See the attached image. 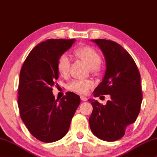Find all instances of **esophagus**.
Returning <instances> with one entry per match:
<instances>
[{
	"label": "esophagus",
	"mask_w": 157,
	"mask_h": 157,
	"mask_svg": "<svg viewBox=\"0 0 157 157\" xmlns=\"http://www.w3.org/2000/svg\"><path fill=\"white\" fill-rule=\"evenodd\" d=\"M80 98L81 100L83 101H88V98L84 96H80Z\"/></svg>",
	"instance_id": "obj_1"
}]
</instances>
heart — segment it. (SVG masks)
Returning <instances> with one entry per match:
<instances>
[{
	"label": "heart",
	"instance_id": "obj_1",
	"mask_svg": "<svg viewBox=\"0 0 157 157\" xmlns=\"http://www.w3.org/2000/svg\"><path fill=\"white\" fill-rule=\"evenodd\" d=\"M74 53L78 58L84 61L89 68L94 71L97 69L101 63V58L99 53L90 46H80L77 48ZM70 67V59L66 54H62L57 61L56 69L59 75L67 77L69 75ZM93 86V82L90 80H73L69 83L68 88L72 92L78 94H86L89 89Z\"/></svg>",
	"mask_w": 157,
	"mask_h": 157
}]
</instances>
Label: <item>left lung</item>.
<instances>
[{
  "mask_svg": "<svg viewBox=\"0 0 157 157\" xmlns=\"http://www.w3.org/2000/svg\"><path fill=\"white\" fill-rule=\"evenodd\" d=\"M92 40L102 51L106 63L104 77L93 91V96L110 95L111 100L103 105L88 99L93 106L89 124L98 138L115 141L124 136L140 112L143 98L140 75L133 59L120 44L110 40Z\"/></svg>",
  "mask_w": 157,
  "mask_h": 157,
  "instance_id": "obj_1",
  "label": "left lung"
}]
</instances>
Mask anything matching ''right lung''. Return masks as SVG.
Masks as SVG:
<instances>
[{"label":"right lung","instance_id":"right-lung-1","mask_svg":"<svg viewBox=\"0 0 157 157\" xmlns=\"http://www.w3.org/2000/svg\"><path fill=\"white\" fill-rule=\"evenodd\" d=\"M75 39H48L30 51L21 67L18 87V106L23 122L37 140L52 143L68 132L80 98L67 92L55 99L52 87L59 78V57L72 46ZM57 85V84H56Z\"/></svg>","mask_w":157,"mask_h":157}]
</instances>
